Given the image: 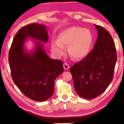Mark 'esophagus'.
Segmentation results:
<instances>
[{
    "label": "esophagus",
    "mask_w": 124,
    "mask_h": 124,
    "mask_svg": "<svg viewBox=\"0 0 124 124\" xmlns=\"http://www.w3.org/2000/svg\"><path fill=\"white\" fill-rule=\"evenodd\" d=\"M63 67H64V68L65 70H68V69H69V68H70V67H69V64L67 63V62H65V63L63 65Z\"/></svg>",
    "instance_id": "obj_1"
}]
</instances>
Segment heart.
Returning <instances> with one entry per match:
<instances>
[{
    "mask_svg": "<svg viewBox=\"0 0 124 124\" xmlns=\"http://www.w3.org/2000/svg\"><path fill=\"white\" fill-rule=\"evenodd\" d=\"M93 35L87 29L72 26L62 30L58 35L57 41H52V51L60 57L65 53L64 46H68L70 56L76 60H81L89 55L93 44Z\"/></svg>",
    "mask_w": 124,
    "mask_h": 124,
    "instance_id": "heart-1",
    "label": "heart"
}]
</instances>
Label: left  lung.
<instances>
[{
	"mask_svg": "<svg viewBox=\"0 0 124 124\" xmlns=\"http://www.w3.org/2000/svg\"><path fill=\"white\" fill-rule=\"evenodd\" d=\"M94 25L98 38L94 48L70 68L76 92L87 99H94L106 90L113 79L117 61L116 47L111 34L103 27Z\"/></svg>",
	"mask_w": 124,
	"mask_h": 124,
	"instance_id": "left-lung-1",
	"label": "left lung"
}]
</instances>
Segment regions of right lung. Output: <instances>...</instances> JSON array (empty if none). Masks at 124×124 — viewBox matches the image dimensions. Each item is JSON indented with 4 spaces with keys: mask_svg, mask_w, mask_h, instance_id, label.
<instances>
[{
    "mask_svg": "<svg viewBox=\"0 0 124 124\" xmlns=\"http://www.w3.org/2000/svg\"><path fill=\"white\" fill-rule=\"evenodd\" d=\"M33 39L35 46L28 51L25 43ZM48 42L46 25L33 23L18 30L9 52V64L15 85L27 97L37 101L52 95L54 82L64 71L63 63L47 55L43 43Z\"/></svg>",
    "mask_w": 124,
    "mask_h": 124,
    "instance_id": "1",
    "label": "right lung"
}]
</instances>
